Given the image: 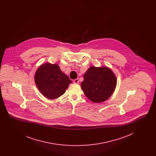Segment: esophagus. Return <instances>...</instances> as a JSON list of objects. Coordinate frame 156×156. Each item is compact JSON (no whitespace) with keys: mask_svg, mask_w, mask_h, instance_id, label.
<instances>
[{"mask_svg":"<svg viewBox=\"0 0 156 156\" xmlns=\"http://www.w3.org/2000/svg\"><path fill=\"white\" fill-rule=\"evenodd\" d=\"M79 80H78V78H76V79H75L74 80V81H73V82L74 83H76V84H78V83H79Z\"/></svg>","mask_w":156,"mask_h":156,"instance_id":"obj_1","label":"esophagus"}]
</instances>
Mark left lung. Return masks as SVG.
Wrapping results in <instances>:
<instances>
[{
  "label": "left lung",
  "mask_w": 156,
  "mask_h": 156,
  "mask_svg": "<svg viewBox=\"0 0 156 156\" xmlns=\"http://www.w3.org/2000/svg\"><path fill=\"white\" fill-rule=\"evenodd\" d=\"M81 86L83 93L95 103L105 101L111 97L116 86V78L107 67H90L83 75Z\"/></svg>",
  "instance_id": "8db88e82"
}]
</instances>
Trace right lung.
Returning <instances> with one entry per match:
<instances>
[{"mask_svg": "<svg viewBox=\"0 0 156 156\" xmlns=\"http://www.w3.org/2000/svg\"><path fill=\"white\" fill-rule=\"evenodd\" d=\"M35 83L40 92L50 99L64 94L72 81L64 74L57 64L46 63L41 66L34 76Z\"/></svg>", "mask_w": 156, "mask_h": 156, "instance_id": "add662e5", "label": "right lung"}]
</instances>
